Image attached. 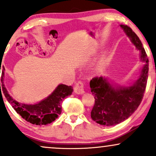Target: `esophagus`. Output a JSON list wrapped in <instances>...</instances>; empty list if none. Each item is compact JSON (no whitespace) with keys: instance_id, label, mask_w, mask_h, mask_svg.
Returning a JSON list of instances; mask_svg holds the SVG:
<instances>
[{"instance_id":"34e87169","label":"esophagus","mask_w":156,"mask_h":156,"mask_svg":"<svg viewBox=\"0 0 156 156\" xmlns=\"http://www.w3.org/2000/svg\"><path fill=\"white\" fill-rule=\"evenodd\" d=\"M75 91L76 93L78 94H82L85 92L84 91V83L83 81L80 80V81H78L76 83V85H75Z\"/></svg>"}]
</instances>
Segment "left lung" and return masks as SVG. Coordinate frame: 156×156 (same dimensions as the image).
Here are the masks:
<instances>
[{"label":"left lung","instance_id":"1","mask_svg":"<svg viewBox=\"0 0 156 156\" xmlns=\"http://www.w3.org/2000/svg\"><path fill=\"white\" fill-rule=\"evenodd\" d=\"M126 35L138 50L140 58L145 62L140 78L129 87H114L102 77H94L90 81V88L95 102L91 118L96 123L110 126L126 120L137 109L143 98L148 78V59L141 41L132 28L121 24Z\"/></svg>","mask_w":156,"mask_h":156}]
</instances>
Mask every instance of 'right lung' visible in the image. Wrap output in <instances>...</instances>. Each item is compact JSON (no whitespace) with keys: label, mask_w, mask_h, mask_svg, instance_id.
<instances>
[{"label":"right lung","mask_w":156,"mask_h":156,"mask_svg":"<svg viewBox=\"0 0 156 156\" xmlns=\"http://www.w3.org/2000/svg\"><path fill=\"white\" fill-rule=\"evenodd\" d=\"M1 84L3 94L15 111L25 121L39 126L51 123L57 119L61 114L62 102H63V99L72 94L73 91L71 86L60 84L54 92L44 100L35 105H24L15 101L9 94L3 84V79L1 80Z\"/></svg>","instance_id":"add662e5"}]
</instances>
